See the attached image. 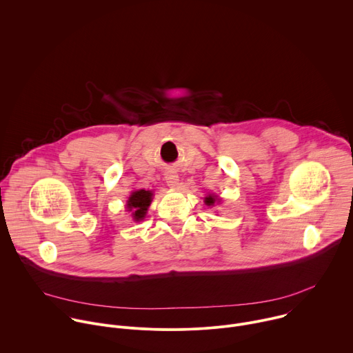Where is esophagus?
<instances>
[{
	"label": "esophagus",
	"instance_id": "esophagus-1",
	"mask_svg": "<svg viewBox=\"0 0 353 353\" xmlns=\"http://www.w3.org/2000/svg\"><path fill=\"white\" fill-rule=\"evenodd\" d=\"M165 181H167V185L171 188V189H178L179 188V176L174 172H168L165 175Z\"/></svg>",
	"mask_w": 353,
	"mask_h": 353
}]
</instances>
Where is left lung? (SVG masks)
Masks as SVG:
<instances>
[{
  "mask_svg": "<svg viewBox=\"0 0 353 353\" xmlns=\"http://www.w3.org/2000/svg\"><path fill=\"white\" fill-rule=\"evenodd\" d=\"M216 201H219V200H218V199H216V196H214V194H208V196L205 197V200H204L205 205H208V207L214 205Z\"/></svg>",
  "mask_w": 353,
  "mask_h": 353,
  "instance_id": "obj_1",
  "label": "left lung"
}]
</instances>
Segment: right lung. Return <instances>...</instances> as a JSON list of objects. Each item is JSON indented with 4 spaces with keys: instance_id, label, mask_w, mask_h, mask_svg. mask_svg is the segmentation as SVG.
<instances>
[{
    "instance_id": "add662e5",
    "label": "right lung",
    "mask_w": 353,
    "mask_h": 353,
    "mask_svg": "<svg viewBox=\"0 0 353 353\" xmlns=\"http://www.w3.org/2000/svg\"><path fill=\"white\" fill-rule=\"evenodd\" d=\"M153 200V192L139 189L131 193L127 200V211L131 212V216L135 222H141L148 212V208Z\"/></svg>"
}]
</instances>
